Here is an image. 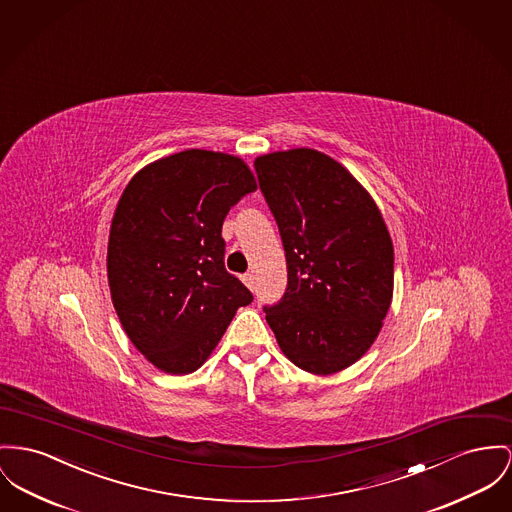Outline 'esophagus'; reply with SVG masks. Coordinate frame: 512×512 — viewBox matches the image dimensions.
<instances>
[{
  "label": "esophagus",
  "instance_id": "1",
  "mask_svg": "<svg viewBox=\"0 0 512 512\" xmlns=\"http://www.w3.org/2000/svg\"><path fill=\"white\" fill-rule=\"evenodd\" d=\"M242 283L252 291V289H254V275H252V273H244V275H242Z\"/></svg>",
  "mask_w": 512,
  "mask_h": 512
}]
</instances>
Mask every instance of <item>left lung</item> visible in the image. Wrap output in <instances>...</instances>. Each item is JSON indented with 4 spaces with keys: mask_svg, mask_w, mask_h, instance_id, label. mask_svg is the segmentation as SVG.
<instances>
[{
    "mask_svg": "<svg viewBox=\"0 0 512 512\" xmlns=\"http://www.w3.org/2000/svg\"><path fill=\"white\" fill-rule=\"evenodd\" d=\"M287 258V291L264 307L285 357L334 375L375 343L394 293V246L371 194L310 147L254 161Z\"/></svg>",
    "mask_w": 512,
    "mask_h": 512,
    "instance_id": "left-lung-1",
    "label": "left lung"
}]
</instances>
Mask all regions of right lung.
<instances>
[{
	"instance_id": "1",
	"label": "right lung",
	"mask_w": 512,
	"mask_h": 512,
	"mask_svg": "<svg viewBox=\"0 0 512 512\" xmlns=\"http://www.w3.org/2000/svg\"><path fill=\"white\" fill-rule=\"evenodd\" d=\"M256 188L240 157L205 149L157 159L124 188L108 235V287L124 332L159 371H198L252 303L225 270L221 227Z\"/></svg>"
}]
</instances>
